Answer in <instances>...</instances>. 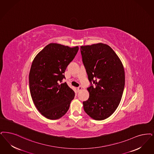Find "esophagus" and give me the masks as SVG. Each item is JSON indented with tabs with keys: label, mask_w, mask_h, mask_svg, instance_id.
Instances as JSON below:
<instances>
[{
	"label": "esophagus",
	"mask_w": 154,
	"mask_h": 154,
	"mask_svg": "<svg viewBox=\"0 0 154 154\" xmlns=\"http://www.w3.org/2000/svg\"><path fill=\"white\" fill-rule=\"evenodd\" d=\"M77 91L79 92L80 91H81V90L82 89V87H81V86H79V87L77 88Z\"/></svg>",
	"instance_id": "1"
}]
</instances>
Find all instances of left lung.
<instances>
[{"instance_id": "8db88e82", "label": "left lung", "mask_w": 154, "mask_h": 154, "mask_svg": "<svg viewBox=\"0 0 154 154\" xmlns=\"http://www.w3.org/2000/svg\"><path fill=\"white\" fill-rule=\"evenodd\" d=\"M80 51L91 83L87 88L89 97L83 101L84 109L94 120H104L116 111L122 99L125 85L123 64L106 44L82 46Z\"/></svg>"}]
</instances>
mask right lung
<instances>
[{
	"label": "right lung",
	"instance_id": "right-lung-1",
	"mask_svg": "<svg viewBox=\"0 0 154 154\" xmlns=\"http://www.w3.org/2000/svg\"><path fill=\"white\" fill-rule=\"evenodd\" d=\"M79 47L69 48L50 43L34 59L29 73V87L32 101L45 117L55 120L68 111L75 93L66 82L64 73L73 61Z\"/></svg>",
	"mask_w": 154,
	"mask_h": 154
}]
</instances>
